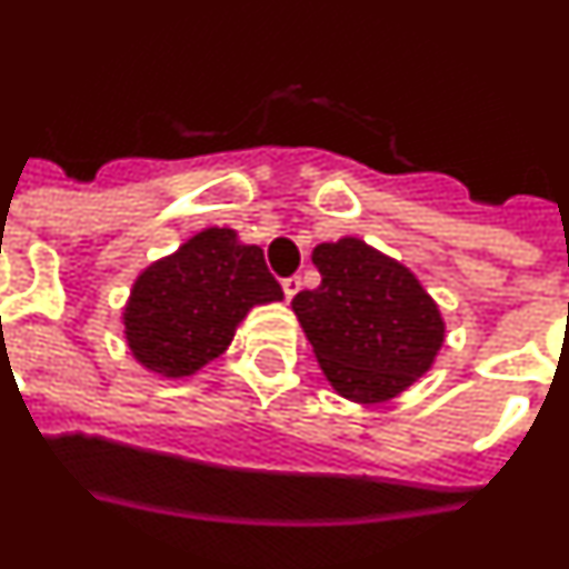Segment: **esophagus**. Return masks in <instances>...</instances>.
<instances>
[{
	"mask_svg": "<svg viewBox=\"0 0 569 569\" xmlns=\"http://www.w3.org/2000/svg\"><path fill=\"white\" fill-rule=\"evenodd\" d=\"M281 290H284V299H288V301L293 299V296L301 290V279H299V276H290V279L281 281Z\"/></svg>",
	"mask_w": 569,
	"mask_h": 569,
	"instance_id": "34e87169",
	"label": "esophagus"
}]
</instances>
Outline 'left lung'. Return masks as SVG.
<instances>
[{
    "mask_svg": "<svg viewBox=\"0 0 569 569\" xmlns=\"http://www.w3.org/2000/svg\"><path fill=\"white\" fill-rule=\"evenodd\" d=\"M321 273L301 290L293 313L333 390L356 405H381L416 385L445 345L433 296L401 261L356 236L321 241Z\"/></svg>",
    "mask_w": 569,
    "mask_h": 569,
    "instance_id": "8db88e82",
    "label": "left lung"
}]
</instances>
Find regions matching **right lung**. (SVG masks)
Returning a JSON list of instances; mask_svg holds the SVG:
<instances>
[{"label": "right lung", "mask_w": 569, "mask_h": 569, "mask_svg": "<svg viewBox=\"0 0 569 569\" xmlns=\"http://www.w3.org/2000/svg\"><path fill=\"white\" fill-rule=\"evenodd\" d=\"M259 244L204 228L136 276L122 310L124 339L144 370L184 379L224 353L256 305L281 301Z\"/></svg>", "instance_id": "add662e5"}]
</instances>
